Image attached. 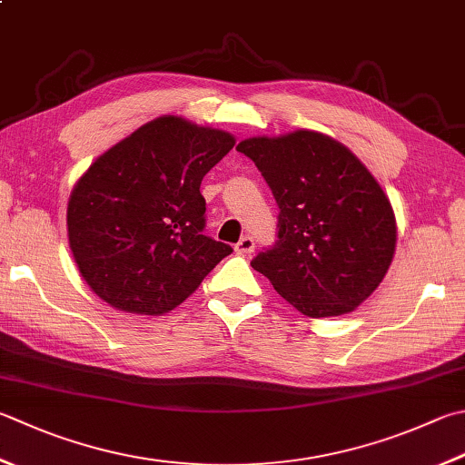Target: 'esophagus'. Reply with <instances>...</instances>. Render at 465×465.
<instances>
[{"instance_id": "obj_1", "label": "esophagus", "mask_w": 465, "mask_h": 465, "mask_svg": "<svg viewBox=\"0 0 465 465\" xmlns=\"http://www.w3.org/2000/svg\"><path fill=\"white\" fill-rule=\"evenodd\" d=\"M234 251L239 252V255H251V252L255 251V241H252L251 236H242V239L236 242Z\"/></svg>"}]
</instances>
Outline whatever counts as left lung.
Wrapping results in <instances>:
<instances>
[{"instance_id": "1", "label": "left lung", "mask_w": 465, "mask_h": 465, "mask_svg": "<svg viewBox=\"0 0 465 465\" xmlns=\"http://www.w3.org/2000/svg\"><path fill=\"white\" fill-rule=\"evenodd\" d=\"M251 157L279 204V241L251 261L308 318L354 312L387 275L397 218L369 168L334 137L297 129L249 137Z\"/></svg>"}]
</instances>
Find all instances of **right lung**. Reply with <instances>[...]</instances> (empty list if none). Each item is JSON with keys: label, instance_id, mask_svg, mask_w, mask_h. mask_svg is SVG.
<instances>
[{"label": "right lung", "instance_id": "add662e5", "mask_svg": "<svg viewBox=\"0 0 465 465\" xmlns=\"http://www.w3.org/2000/svg\"><path fill=\"white\" fill-rule=\"evenodd\" d=\"M234 142L229 131L162 115L96 157L66 208L70 251L93 293L121 312L162 315L231 255L203 234L200 183Z\"/></svg>", "mask_w": 465, "mask_h": 465}]
</instances>
